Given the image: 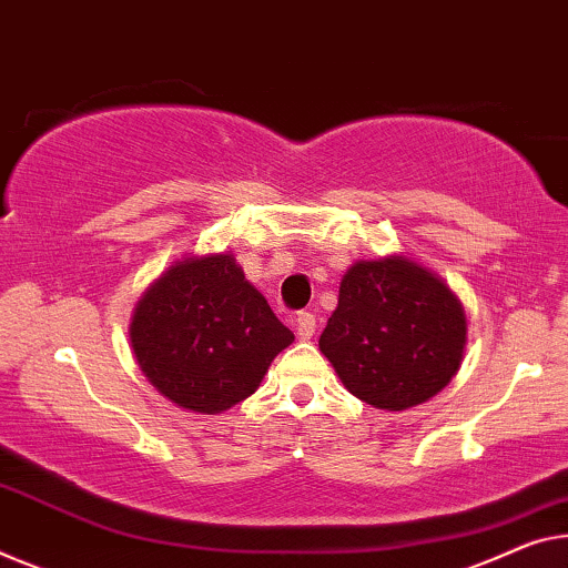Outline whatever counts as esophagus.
<instances>
[{
  "instance_id": "34e87169",
  "label": "esophagus",
  "mask_w": 568,
  "mask_h": 568,
  "mask_svg": "<svg viewBox=\"0 0 568 568\" xmlns=\"http://www.w3.org/2000/svg\"><path fill=\"white\" fill-rule=\"evenodd\" d=\"M314 329H317V320H314L312 312L296 314V335L302 339H310L314 335Z\"/></svg>"
}]
</instances>
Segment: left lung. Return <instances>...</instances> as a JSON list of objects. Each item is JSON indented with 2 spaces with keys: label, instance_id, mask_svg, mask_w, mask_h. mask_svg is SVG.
<instances>
[{
  "label": "left lung",
  "instance_id": "obj_1",
  "mask_svg": "<svg viewBox=\"0 0 568 568\" xmlns=\"http://www.w3.org/2000/svg\"><path fill=\"white\" fill-rule=\"evenodd\" d=\"M465 312L439 278L412 261H357L320 351L365 404L404 412L447 386L465 351Z\"/></svg>",
  "mask_w": 568,
  "mask_h": 568
}]
</instances>
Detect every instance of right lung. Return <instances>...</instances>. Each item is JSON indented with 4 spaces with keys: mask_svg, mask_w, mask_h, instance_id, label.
Returning a JSON list of instances; mask_svg holds the SVG:
<instances>
[{
    "mask_svg": "<svg viewBox=\"0 0 568 568\" xmlns=\"http://www.w3.org/2000/svg\"><path fill=\"white\" fill-rule=\"evenodd\" d=\"M292 339L229 254L174 264L132 320L139 368L160 394L200 414H221L254 394Z\"/></svg>",
    "mask_w": 568,
    "mask_h": 568,
    "instance_id": "right-lung-1",
    "label": "right lung"
}]
</instances>
